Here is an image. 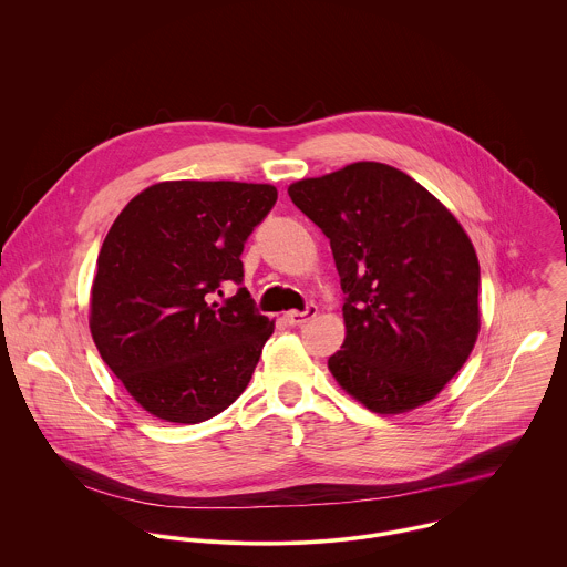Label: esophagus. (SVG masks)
<instances>
[{
    "instance_id": "1",
    "label": "esophagus",
    "mask_w": 567,
    "mask_h": 567,
    "mask_svg": "<svg viewBox=\"0 0 567 567\" xmlns=\"http://www.w3.org/2000/svg\"><path fill=\"white\" fill-rule=\"evenodd\" d=\"M317 315H319L317 306H308L306 312H286L284 319L290 324H303L308 323V321H312Z\"/></svg>"
}]
</instances>
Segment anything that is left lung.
<instances>
[{"label":"left lung","instance_id":"left-lung-1","mask_svg":"<svg viewBox=\"0 0 567 567\" xmlns=\"http://www.w3.org/2000/svg\"><path fill=\"white\" fill-rule=\"evenodd\" d=\"M288 194L329 238L347 297L344 342L327 360L340 389L378 414L434 400L481 331V266L461 223L386 163L301 178Z\"/></svg>","mask_w":567,"mask_h":567}]
</instances>
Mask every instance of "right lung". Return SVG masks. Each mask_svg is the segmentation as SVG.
I'll return each mask as SVG.
<instances>
[{
	"label": "right lung",
	"mask_w": 567,
	"mask_h": 567,
	"mask_svg": "<svg viewBox=\"0 0 567 567\" xmlns=\"http://www.w3.org/2000/svg\"><path fill=\"white\" fill-rule=\"evenodd\" d=\"M277 187L238 181H162L115 218L91 286L93 342L131 398L169 423H200L250 382L275 321L243 284L244 243Z\"/></svg>",
	"instance_id": "add662e5"
}]
</instances>
